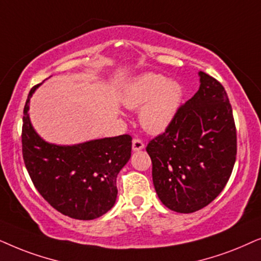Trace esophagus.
I'll return each mask as SVG.
<instances>
[{
	"mask_svg": "<svg viewBox=\"0 0 261 261\" xmlns=\"http://www.w3.org/2000/svg\"><path fill=\"white\" fill-rule=\"evenodd\" d=\"M143 148H144L143 141L138 140V138H135V140L133 141V150L138 151V150H142Z\"/></svg>",
	"mask_w": 261,
	"mask_h": 261,
	"instance_id": "obj_1",
	"label": "esophagus"
}]
</instances>
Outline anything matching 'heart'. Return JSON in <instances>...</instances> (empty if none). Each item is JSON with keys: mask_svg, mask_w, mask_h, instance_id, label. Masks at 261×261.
<instances>
[{"mask_svg": "<svg viewBox=\"0 0 261 261\" xmlns=\"http://www.w3.org/2000/svg\"><path fill=\"white\" fill-rule=\"evenodd\" d=\"M181 85L165 76L148 72L135 77L123 94L124 105L140 110V123L149 134H160L171 125L182 101Z\"/></svg>", "mask_w": 261, "mask_h": 261, "instance_id": "heart-1", "label": "heart"}]
</instances>
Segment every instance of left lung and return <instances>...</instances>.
Here are the masks:
<instances>
[{"label":"left lung","mask_w":261,"mask_h":261,"mask_svg":"<svg viewBox=\"0 0 261 261\" xmlns=\"http://www.w3.org/2000/svg\"><path fill=\"white\" fill-rule=\"evenodd\" d=\"M199 77L198 92L147 145L160 200L181 214L209 205L227 185L236 160V127L227 92L213 76L199 71Z\"/></svg>","instance_id":"1"}]
</instances>
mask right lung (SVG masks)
Listing matches in <instances>:
<instances>
[{
  "label": "right lung",
  "mask_w": 261,
  "mask_h": 261,
  "mask_svg": "<svg viewBox=\"0 0 261 261\" xmlns=\"http://www.w3.org/2000/svg\"><path fill=\"white\" fill-rule=\"evenodd\" d=\"M27 96L22 118V156L38 192L52 207L75 220H94L117 199V175L131 156L133 137L121 135L75 145L45 142L31 124Z\"/></svg>",
  "instance_id": "obj_1"
}]
</instances>
